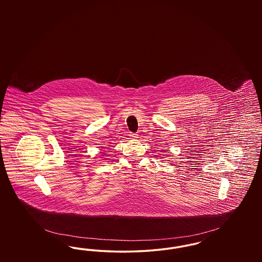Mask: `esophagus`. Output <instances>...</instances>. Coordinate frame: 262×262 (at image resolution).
<instances>
[{"instance_id": "obj_1", "label": "esophagus", "mask_w": 262, "mask_h": 262, "mask_svg": "<svg viewBox=\"0 0 262 262\" xmlns=\"http://www.w3.org/2000/svg\"><path fill=\"white\" fill-rule=\"evenodd\" d=\"M129 137H132V138H137L138 135H137V134H134V133H130V134H129Z\"/></svg>"}]
</instances>
